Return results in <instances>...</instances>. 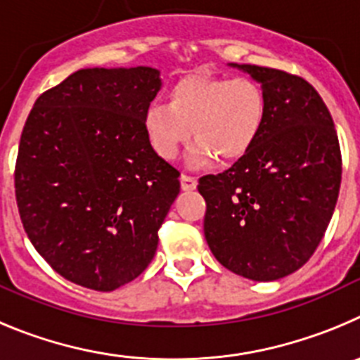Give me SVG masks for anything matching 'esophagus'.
Segmentation results:
<instances>
[{
  "label": "esophagus",
  "instance_id": "1",
  "mask_svg": "<svg viewBox=\"0 0 360 360\" xmlns=\"http://www.w3.org/2000/svg\"><path fill=\"white\" fill-rule=\"evenodd\" d=\"M181 188H183L184 192H192L197 188V179L195 177H190V176H181Z\"/></svg>",
  "mask_w": 360,
  "mask_h": 360
}]
</instances>
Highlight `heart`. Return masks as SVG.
Segmentation results:
<instances>
[{"label": "heart", "instance_id": "1", "mask_svg": "<svg viewBox=\"0 0 360 360\" xmlns=\"http://www.w3.org/2000/svg\"><path fill=\"white\" fill-rule=\"evenodd\" d=\"M265 111L264 89L248 77L188 75L168 89V103L145 109L143 127L163 160H176L193 131L190 163L199 167L213 158L231 163L257 143Z\"/></svg>", "mask_w": 360, "mask_h": 360}]
</instances>
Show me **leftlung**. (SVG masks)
Listing matches in <instances>:
<instances>
[{
  "label": "left lung",
  "mask_w": 360,
  "mask_h": 360,
  "mask_svg": "<svg viewBox=\"0 0 360 360\" xmlns=\"http://www.w3.org/2000/svg\"><path fill=\"white\" fill-rule=\"evenodd\" d=\"M264 89L257 143L231 168L199 179L204 236L231 273L274 281L305 265L325 235L341 186V148L319 93L273 68L229 64Z\"/></svg>",
  "instance_id": "left-lung-1"
}]
</instances>
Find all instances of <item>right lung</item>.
<instances>
[{
	"label": "right lung",
	"instance_id": "add662e5",
	"mask_svg": "<svg viewBox=\"0 0 360 360\" xmlns=\"http://www.w3.org/2000/svg\"><path fill=\"white\" fill-rule=\"evenodd\" d=\"M160 89L154 68H86L28 115L15 163L19 215L39 255L73 283L109 292L156 255L179 193V172L143 127Z\"/></svg>",
	"mask_w": 360,
	"mask_h": 360
}]
</instances>
